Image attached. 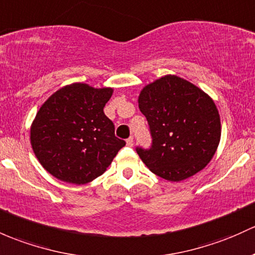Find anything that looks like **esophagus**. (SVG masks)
Segmentation results:
<instances>
[{"label":"esophagus","mask_w":255,"mask_h":255,"mask_svg":"<svg viewBox=\"0 0 255 255\" xmlns=\"http://www.w3.org/2000/svg\"><path fill=\"white\" fill-rule=\"evenodd\" d=\"M127 144H128V146H130V147L133 146V137H132V136H130V137L127 139Z\"/></svg>","instance_id":"esophagus-1"}]
</instances>
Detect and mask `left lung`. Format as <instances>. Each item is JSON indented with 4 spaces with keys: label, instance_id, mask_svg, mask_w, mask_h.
Listing matches in <instances>:
<instances>
[{
    "label": "left lung",
    "instance_id": "8db88e82",
    "mask_svg": "<svg viewBox=\"0 0 255 255\" xmlns=\"http://www.w3.org/2000/svg\"><path fill=\"white\" fill-rule=\"evenodd\" d=\"M138 108L149 125L152 146L137 154L153 174L182 181L214 157L221 136L214 101L196 85L165 75L142 89Z\"/></svg>",
    "mask_w": 255,
    "mask_h": 255
}]
</instances>
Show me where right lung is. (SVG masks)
Listing matches in <instances>:
<instances>
[{"label":"right lung","instance_id":"add662e5","mask_svg":"<svg viewBox=\"0 0 255 255\" xmlns=\"http://www.w3.org/2000/svg\"><path fill=\"white\" fill-rule=\"evenodd\" d=\"M113 89L75 83L41 106L30 128L32 150L46 171L61 181L84 185L101 176L125 146L103 108Z\"/></svg>","mask_w":255,"mask_h":255}]
</instances>
